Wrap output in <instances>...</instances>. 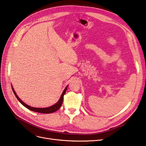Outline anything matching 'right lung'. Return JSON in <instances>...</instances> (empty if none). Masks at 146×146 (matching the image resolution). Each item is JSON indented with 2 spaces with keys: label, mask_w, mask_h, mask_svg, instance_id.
<instances>
[{
  "label": "right lung",
  "mask_w": 146,
  "mask_h": 146,
  "mask_svg": "<svg viewBox=\"0 0 146 146\" xmlns=\"http://www.w3.org/2000/svg\"><path fill=\"white\" fill-rule=\"evenodd\" d=\"M68 86H67L65 88V89L64 90L62 94H61L59 100L57 102L55 105H52V106H51V107H47V108H35V107H30V106H29V105H28L27 104H25L24 102H23L20 99V98H19V97L17 96V95L15 91L14 90V88H13V86H11L12 90H13V92H14V94H15V96L16 97V98L17 99V100H18L20 102V103L22 105H23L25 107L28 108L30 110H32V111H33L40 113H46V114H47V113H54L55 111H56L57 110H58L61 107V105H62L63 101V96H64V95L66 93V90H67Z\"/></svg>",
  "instance_id": "right-lung-1"
}]
</instances>
